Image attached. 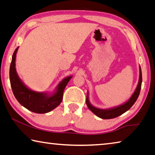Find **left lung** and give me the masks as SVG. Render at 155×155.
Listing matches in <instances>:
<instances>
[{
	"label": "left lung",
	"mask_w": 155,
	"mask_h": 155,
	"mask_svg": "<svg viewBox=\"0 0 155 155\" xmlns=\"http://www.w3.org/2000/svg\"><path fill=\"white\" fill-rule=\"evenodd\" d=\"M141 82H142V76H141V67L140 66V77H139V81L137 87H136L135 91L132 94V96H130V98L127 102H125L124 103L109 109L98 108V107H94L91 104L90 100H89V92H87V98H86V104H87V106L91 112H93L96 116L100 117V118L112 119L114 118V117H118L126 111H127L128 110H129L130 107L134 104L135 101H137L141 90Z\"/></svg>",
	"instance_id": "left-lung-1"
}]
</instances>
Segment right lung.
Wrapping results in <instances>:
<instances>
[{"label":"right lung","mask_w":155,"mask_h":155,"mask_svg":"<svg viewBox=\"0 0 155 155\" xmlns=\"http://www.w3.org/2000/svg\"><path fill=\"white\" fill-rule=\"evenodd\" d=\"M19 47L13 54L9 68V79L15 98L21 105L36 114H46L55 109L61 103L63 94L72 76L65 77L52 93L40 92L31 90L20 79L15 68V58Z\"/></svg>","instance_id":"right-lung-1"}]
</instances>
